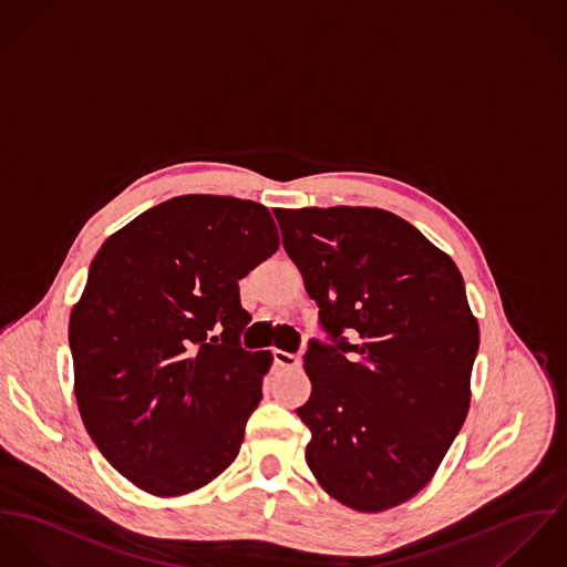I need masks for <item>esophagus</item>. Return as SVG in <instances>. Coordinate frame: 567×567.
Segmentation results:
<instances>
[{
  "label": "esophagus",
  "mask_w": 567,
  "mask_h": 567,
  "mask_svg": "<svg viewBox=\"0 0 567 567\" xmlns=\"http://www.w3.org/2000/svg\"><path fill=\"white\" fill-rule=\"evenodd\" d=\"M271 357H274V363L280 365V368H287V370H293V368H300V357L298 354H291V352H285V350H271Z\"/></svg>",
  "instance_id": "esophagus-1"
}]
</instances>
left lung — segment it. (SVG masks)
<instances>
[{
    "label": "left lung",
    "instance_id": "left-lung-1",
    "mask_svg": "<svg viewBox=\"0 0 567 567\" xmlns=\"http://www.w3.org/2000/svg\"><path fill=\"white\" fill-rule=\"evenodd\" d=\"M274 215L328 339L305 354L313 389L296 413L311 431L307 463L350 508L404 503L433 478L470 409L478 323L461 271L389 210Z\"/></svg>",
    "mask_w": 567,
    "mask_h": 567
}]
</instances>
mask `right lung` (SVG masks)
I'll return each mask as SVG.
<instances>
[{
	"mask_svg": "<svg viewBox=\"0 0 567 567\" xmlns=\"http://www.w3.org/2000/svg\"><path fill=\"white\" fill-rule=\"evenodd\" d=\"M276 250L262 204L181 195L95 254L69 319L75 400L97 450L138 489L189 494L237 458L271 365L241 348L239 280Z\"/></svg>",
	"mask_w": 567,
	"mask_h": 567,
	"instance_id": "obj_1",
	"label": "right lung"
}]
</instances>
